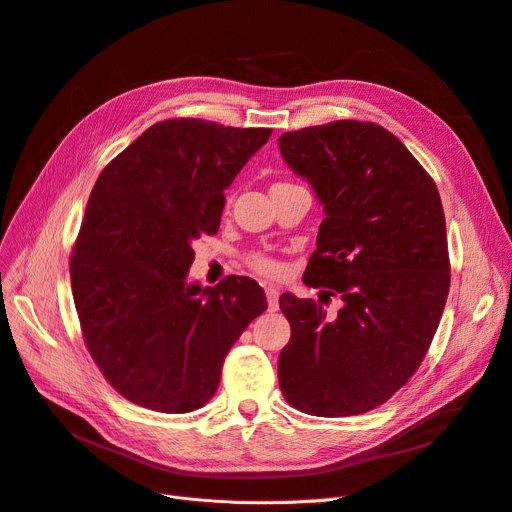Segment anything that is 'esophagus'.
I'll return each instance as SVG.
<instances>
[{"label": "esophagus", "instance_id": "obj_1", "mask_svg": "<svg viewBox=\"0 0 512 512\" xmlns=\"http://www.w3.org/2000/svg\"><path fill=\"white\" fill-rule=\"evenodd\" d=\"M266 302H269V310H277L279 308V287L275 285H266Z\"/></svg>", "mask_w": 512, "mask_h": 512}]
</instances>
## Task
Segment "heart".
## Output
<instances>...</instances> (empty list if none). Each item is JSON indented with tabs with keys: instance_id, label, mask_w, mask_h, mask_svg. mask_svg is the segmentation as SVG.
<instances>
[{
	"instance_id": "b5f03b06",
	"label": "heart",
	"mask_w": 512,
	"mask_h": 512,
	"mask_svg": "<svg viewBox=\"0 0 512 512\" xmlns=\"http://www.w3.org/2000/svg\"><path fill=\"white\" fill-rule=\"evenodd\" d=\"M250 269L256 271L258 275L264 277H279L281 275V264L277 260H273L271 256H264V254H252L248 258Z\"/></svg>"
}]
</instances>
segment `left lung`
Masks as SVG:
<instances>
[{
    "label": "left lung",
    "mask_w": 512,
    "mask_h": 512,
    "mask_svg": "<svg viewBox=\"0 0 512 512\" xmlns=\"http://www.w3.org/2000/svg\"><path fill=\"white\" fill-rule=\"evenodd\" d=\"M279 150L325 210L308 287L342 298L337 314L283 294L291 337L279 354L283 398L314 417H352L415 375L450 289L440 193L406 145L375 123L335 120L283 133Z\"/></svg>",
    "instance_id": "left-lung-1"
}]
</instances>
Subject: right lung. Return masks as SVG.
I'll list each match as a JSON object with an SVG mask.
<instances>
[{
  "instance_id": "add662e5",
  "label": "right lung",
  "mask_w": 512,
  "mask_h": 512,
  "mask_svg": "<svg viewBox=\"0 0 512 512\" xmlns=\"http://www.w3.org/2000/svg\"><path fill=\"white\" fill-rule=\"evenodd\" d=\"M271 129L170 118L97 177L70 256L85 346L116 392L181 415L216 392L227 352L266 310L250 277L189 283L193 241L221 225L225 189Z\"/></svg>"
}]
</instances>
